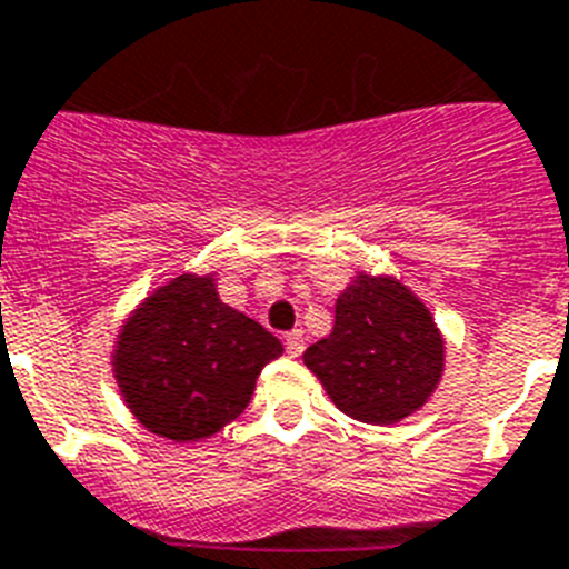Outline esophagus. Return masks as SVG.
<instances>
[{"instance_id":"esophagus-1","label":"esophagus","mask_w":569,"mask_h":569,"mask_svg":"<svg viewBox=\"0 0 569 569\" xmlns=\"http://www.w3.org/2000/svg\"><path fill=\"white\" fill-rule=\"evenodd\" d=\"M303 340H306L303 329H291V332L286 335V352H289L291 358H298V355L303 352Z\"/></svg>"}]
</instances>
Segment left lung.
Wrapping results in <instances>:
<instances>
[{
	"mask_svg": "<svg viewBox=\"0 0 569 569\" xmlns=\"http://www.w3.org/2000/svg\"><path fill=\"white\" fill-rule=\"evenodd\" d=\"M340 412L387 427L427 403L443 372V338L427 306L395 278L360 271L335 303V329L303 352Z\"/></svg>",
	"mask_w": 569,
	"mask_h": 569,
	"instance_id": "obj_1",
	"label": "left lung"
}]
</instances>
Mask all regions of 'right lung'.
<instances>
[{"label": "right lung", "instance_id": "1", "mask_svg": "<svg viewBox=\"0 0 569 569\" xmlns=\"http://www.w3.org/2000/svg\"><path fill=\"white\" fill-rule=\"evenodd\" d=\"M280 355L269 329L220 300L214 278L180 274L126 320L113 378L148 432L200 441L249 407L257 375Z\"/></svg>", "mask_w": 569, "mask_h": 569}]
</instances>
